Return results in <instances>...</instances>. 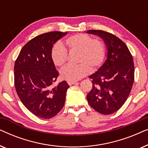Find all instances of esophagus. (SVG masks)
Returning <instances> with one entry per match:
<instances>
[{
  "label": "esophagus",
  "instance_id": "34e87169",
  "mask_svg": "<svg viewBox=\"0 0 148 148\" xmlns=\"http://www.w3.org/2000/svg\"><path fill=\"white\" fill-rule=\"evenodd\" d=\"M67 83H68V84L69 85V86H71V85H73L75 84H76L77 82H75V81H67Z\"/></svg>",
  "mask_w": 148,
  "mask_h": 148
}]
</instances>
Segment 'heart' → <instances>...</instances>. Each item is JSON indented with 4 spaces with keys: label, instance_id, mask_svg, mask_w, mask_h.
<instances>
[{
    "label": "heart",
    "instance_id": "obj_1",
    "mask_svg": "<svg viewBox=\"0 0 148 148\" xmlns=\"http://www.w3.org/2000/svg\"><path fill=\"white\" fill-rule=\"evenodd\" d=\"M64 44L70 52H77V65H69L60 71V76L67 81L80 79L91 71L98 69L104 61L105 46L99 39H92L88 34H77L66 38ZM51 59L54 65L62 67L67 60V52L64 46L56 43L52 48Z\"/></svg>",
    "mask_w": 148,
    "mask_h": 148
}]
</instances>
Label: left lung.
<instances>
[{
	"mask_svg": "<svg viewBox=\"0 0 148 148\" xmlns=\"http://www.w3.org/2000/svg\"><path fill=\"white\" fill-rule=\"evenodd\" d=\"M98 36L107 48V58L102 66L89 77L92 88L87 95L90 106L102 114L119 110L126 102L134 82V63L130 51L122 40L102 30H88Z\"/></svg>",
	"mask_w": 148,
	"mask_h": 148,
	"instance_id": "1",
	"label": "left lung"
}]
</instances>
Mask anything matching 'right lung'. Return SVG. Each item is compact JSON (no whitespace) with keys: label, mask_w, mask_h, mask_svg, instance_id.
I'll return each instance as SVG.
<instances>
[{"label":"right lung","mask_w":148,"mask_h":148,"mask_svg":"<svg viewBox=\"0 0 148 148\" xmlns=\"http://www.w3.org/2000/svg\"><path fill=\"white\" fill-rule=\"evenodd\" d=\"M66 34L51 32L36 36L22 48L15 60L16 92L27 110L40 118H52L64 104L69 86L65 81L53 86L59 74L50 52L53 44Z\"/></svg>","instance_id":"1"}]
</instances>
